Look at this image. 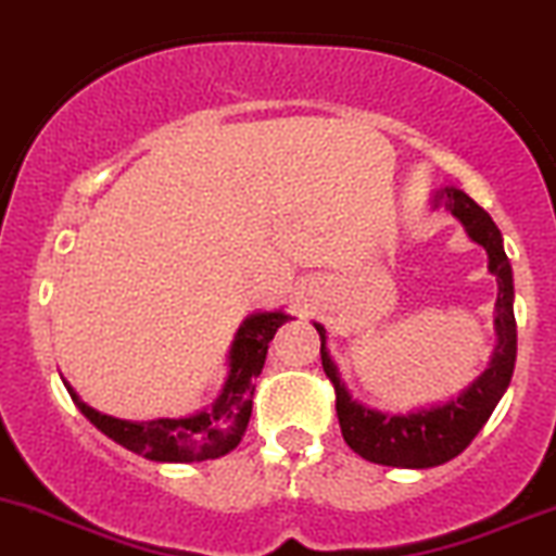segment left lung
Wrapping results in <instances>:
<instances>
[{
    "instance_id": "obj_1",
    "label": "left lung",
    "mask_w": 556,
    "mask_h": 556,
    "mask_svg": "<svg viewBox=\"0 0 556 556\" xmlns=\"http://www.w3.org/2000/svg\"><path fill=\"white\" fill-rule=\"evenodd\" d=\"M432 208H445L459 219L465 233L483 247L489 255V274L497 277V304H494V331L497 344L489 366L454 399L415 407L409 413H386L350 396L337 364L326 348V328L315 323L320 333V358L328 380L337 391V415L342 438L366 462L404 470H427L459 456L472 443L503 393L508 391L516 366V317H514V271L505 255L503 233L494 219L472 201L467 192L445 187L432 195Z\"/></svg>"
}]
</instances>
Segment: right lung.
I'll list each match as a JSON object with an SVG mask.
<instances>
[{
	"instance_id": "obj_1",
	"label": "right lung",
	"mask_w": 556,
	"mask_h": 556,
	"mask_svg": "<svg viewBox=\"0 0 556 556\" xmlns=\"http://www.w3.org/2000/svg\"><path fill=\"white\" fill-rule=\"evenodd\" d=\"M293 320L288 312H252L236 331L228 350V377L208 407L195 409L181 418H154V421H124L113 415L89 407L70 382L64 388L73 396L75 407L100 429L105 438L122 448L143 456L149 462H168V465H190V462L219 459L241 443L252 415V393L255 377L266 364L268 342L282 323Z\"/></svg>"
}]
</instances>
